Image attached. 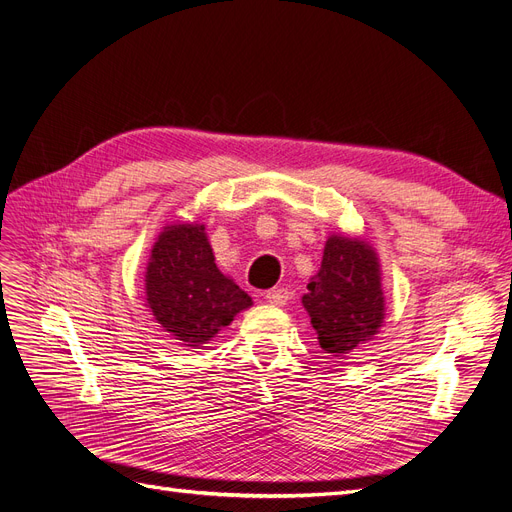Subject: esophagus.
Here are the masks:
<instances>
[{
  "mask_svg": "<svg viewBox=\"0 0 512 512\" xmlns=\"http://www.w3.org/2000/svg\"><path fill=\"white\" fill-rule=\"evenodd\" d=\"M266 299L272 306H285L291 299V293H289V289H272L266 293Z\"/></svg>",
  "mask_w": 512,
  "mask_h": 512,
  "instance_id": "esophagus-1",
  "label": "esophagus"
}]
</instances>
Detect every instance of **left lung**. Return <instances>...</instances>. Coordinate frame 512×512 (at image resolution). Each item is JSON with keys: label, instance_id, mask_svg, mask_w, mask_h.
Returning a JSON list of instances; mask_svg holds the SVG:
<instances>
[{"label": "left lung", "instance_id": "obj_1", "mask_svg": "<svg viewBox=\"0 0 512 512\" xmlns=\"http://www.w3.org/2000/svg\"><path fill=\"white\" fill-rule=\"evenodd\" d=\"M301 304L329 356H346L367 344L386 316L382 266L373 246L365 238L331 234Z\"/></svg>", "mask_w": 512, "mask_h": 512}]
</instances>
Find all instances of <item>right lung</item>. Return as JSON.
Here are the masks:
<instances>
[{
  "label": "right lung",
  "instance_id": "1",
  "mask_svg": "<svg viewBox=\"0 0 512 512\" xmlns=\"http://www.w3.org/2000/svg\"><path fill=\"white\" fill-rule=\"evenodd\" d=\"M145 306L181 346L200 348L253 299L217 268L206 227L179 221L166 225L151 246Z\"/></svg>",
  "mask_w": 512,
  "mask_h": 512
}]
</instances>
